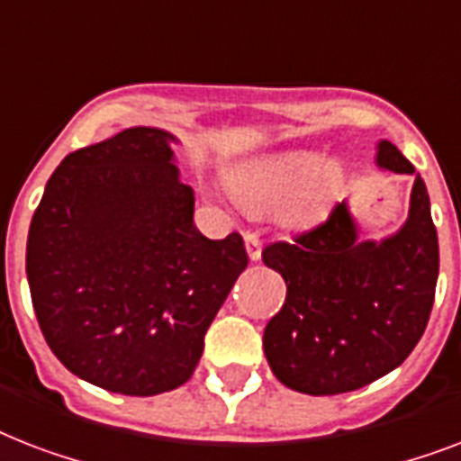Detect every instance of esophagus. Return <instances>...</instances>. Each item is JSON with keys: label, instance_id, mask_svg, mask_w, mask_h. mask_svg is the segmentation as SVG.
Returning a JSON list of instances; mask_svg holds the SVG:
<instances>
[{"label": "esophagus", "instance_id": "1", "mask_svg": "<svg viewBox=\"0 0 461 461\" xmlns=\"http://www.w3.org/2000/svg\"><path fill=\"white\" fill-rule=\"evenodd\" d=\"M244 244H246V253H249V258L260 260V251H263V244H260V237L256 234V231H246Z\"/></svg>", "mask_w": 461, "mask_h": 461}]
</instances>
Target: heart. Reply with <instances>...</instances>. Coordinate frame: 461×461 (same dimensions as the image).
<instances>
[{
    "label": "heart",
    "mask_w": 461,
    "mask_h": 461,
    "mask_svg": "<svg viewBox=\"0 0 461 461\" xmlns=\"http://www.w3.org/2000/svg\"><path fill=\"white\" fill-rule=\"evenodd\" d=\"M318 155L292 153L263 155L246 159L231 169V198L251 215H270L285 208L292 222L306 220L321 205L322 188L315 179Z\"/></svg>",
    "instance_id": "heart-1"
}]
</instances>
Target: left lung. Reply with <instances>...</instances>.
Here are the masks:
<instances>
[{
  "label": "left lung",
  "instance_id": "8db88e82",
  "mask_svg": "<svg viewBox=\"0 0 461 461\" xmlns=\"http://www.w3.org/2000/svg\"><path fill=\"white\" fill-rule=\"evenodd\" d=\"M380 169L414 165L380 140ZM287 282V299L263 332L275 378L303 394L351 393L383 378L411 354L429 325L438 282V231L426 184L416 174L409 217L383 241H361L347 201L294 241L263 249Z\"/></svg>",
  "mask_w": 461,
  "mask_h": 461
}]
</instances>
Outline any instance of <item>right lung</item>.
<instances>
[{
	"label": "right lung",
	"instance_id": "right-lung-1",
	"mask_svg": "<svg viewBox=\"0 0 461 461\" xmlns=\"http://www.w3.org/2000/svg\"><path fill=\"white\" fill-rule=\"evenodd\" d=\"M172 133L133 126L68 153L28 231L25 273L50 349L110 393L184 385L249 266L244 239L203 237Z\"/></svg>",
	"mask_w": 461,
	"mask_h": 461
}]
</instances>
